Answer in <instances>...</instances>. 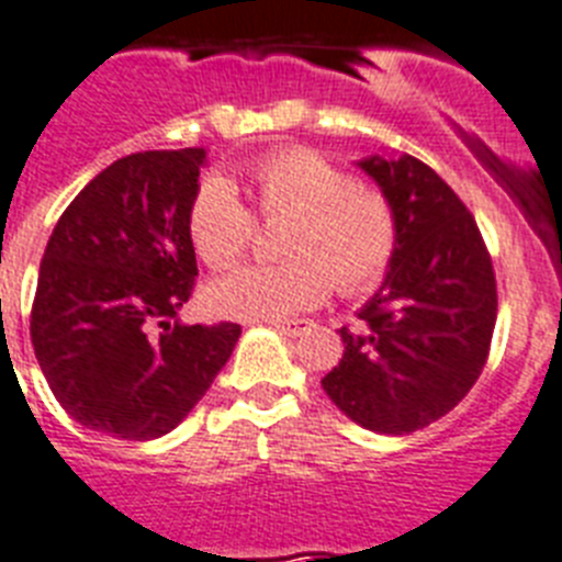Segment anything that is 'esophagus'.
<instances>
[{
	"label": "esophagus",
	"instance_id": "1",
	"mask_svg": "<svg viewBox=\"0 0 562 562\" xmlns=\"http://www.w3.org/2000/svg\"><path fill=\"white\" fill-rule=\"evenodd\" d=\"M278 333H284V336H301V333H307L313 327V322H272Z\"/></svg>",
	"mask_w": 562,
	"mask_h": 562
}]
</instances>
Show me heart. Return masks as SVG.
Listing matches in <instances>:
<instances>
[{
  "label": "heart",
  "mask_w": 562,
  "mask_h": 562,
  "mask_svg": "<svg viewBox=\"0 0 562 562\" xmlns=\"http://www.w3.org/2000/svg\"><path fill=\"white\" fill-rule=\"evenodd\" d=\"M240 183L261 221H286L278 252L286 261L238 267L203 292L209 313L281 322L327 299L336 284L361 295L384 281L398 249L391 198L307 146L278 148L244 166ZM189 240L209 270L247 252L255 216L224 178H203L187 215Z\"/></svg>",
  "instance_id": "1"
}]
</instances>
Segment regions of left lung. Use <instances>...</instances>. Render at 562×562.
Returning a JSON list of instances; mask_svg holds the SVG:
<instances>
[{"instance_id":"left-lung-1","label":"left lung","mask_w":562,"mask_h":562,"mask_svg":"<svg viewBox=\"0 0 562 562\" xmlns=\"http://www.w3.org/2000/svg\"><path fill=\"white\" fill-rule=\"evenodd\" d=\"M361 169L391 198L398 249L361 333L341 327L345 356L322 384L345 416L375 434H414L468 396L488 361L497 278L474 215L411 155Z\"/></svg>"}]
</instances>
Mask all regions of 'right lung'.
Listing matches in <instances>:
<instances>
[{
    "mask_svg": "<svg viewBox=\"0 0 562 562\" xmlns=\"http://www.w3.org/2000/svg\"><path fill=\"white\" fill-rule=\"evenodd\" d=\"M203 148L120 157L50 232L31 307V341L74 419L117 439H157L215 382L240 324L171 322L198 261L187 215Z\"/></svg>",
    "mask_w": 562,
    "mask_h": 562,
    "instance_id": "obj_1",
    "label": "right lung"
}]
</instances>
